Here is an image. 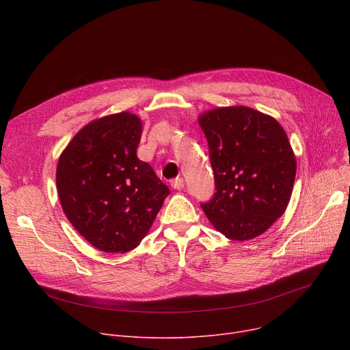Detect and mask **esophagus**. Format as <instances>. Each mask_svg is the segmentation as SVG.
Segmentation results:
<instances>
[{"label":"esophagus","instance_id":"obj_1","mask_svg":"<svg viewBox=\"0 0 350 350\" xmlns=\"http://www.w3.org/2000/svg\"><path fill=\"white\" fill-rule=\"evenodd\" d=\"M172 187L176 189V190H181L183 187H185V178H183V177H176L172 181Z\"/></svg>","mask_w":350,"mask_h":350}]
</instances>
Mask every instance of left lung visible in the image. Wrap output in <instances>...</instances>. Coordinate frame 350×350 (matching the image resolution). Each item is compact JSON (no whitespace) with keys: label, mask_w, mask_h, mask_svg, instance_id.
Returning <instances> with one entry per match:
<instances>
[{"label":"left lung","mask_w":350,"mask_h":350,"mask_svg":"<svg viewBox=\"0 0 350 350\" xmlns=\"http://www.w3.org/2000/svg\"><path fill=\"white\" fill-rule=\"evenodd\" d=\"M198 123L208 142L215 193L201 203L211 224L234 241L265 232L292 194L297 160L282 126L247 106L217 107Z\"/></svg>","instance_id":"obj_1"}]
</instances>
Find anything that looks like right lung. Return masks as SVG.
I'll return each instance as SVG.
<instances>
[{
  "label": "right lung",
  "instance_id": "right-lung-1",
  "mask_svg": "<svg viewBox=\"0 0 350 350\" xmlns=\"http://www.w3.org/2000/svg\"><path fill=\"white\" fill-rule=\"evenodd\" d=\"M140 119L129 112L88 123L62 152L57 189L70 224L95 248L127 252L150 230L170 194L139 160Z\"/></svg>",
  "mask_w": 350,
  "mask_h": 350
}]
</instances>
